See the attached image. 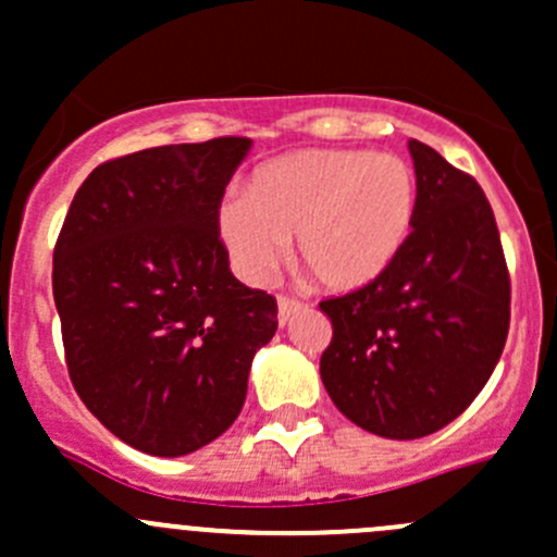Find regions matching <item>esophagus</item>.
Listing matches in <instances>:
<instances>
[{"mask_svg": "<svg viewBox=\"0 0 557 557\" xmlns=\"http://www.w3.org/2000/svg\"><path fill=\"white\" fill-rule=\"evenodd\" d=\"M302 308H305L302 302H296V299H288V296H280V299H277V321H280V326L288 324V321L294 319V315L299 313V310H302Z\"/></svg>", "mask_w": 557, "mask_h": 557, "instance_id": "34e87169", "label": "esophagus"}]
</instances>
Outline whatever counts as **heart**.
I'll return each instance as SVG.
<instances>
[{
	"label": "heart",
	"instance_id": "b5f03b06",
	"mask_svg": "<svg viewBox=\"0 0 557 557\" xmlns=\"http://www.w3.org/2000/svg\"><path fill=\"white\" fill-rule=\"evenodd\" d=\"M418 216L407 159L371 150L305 148L255 170L247 197L216 206V236L231 267L267 283L294 238L296 263L326 294L371 288L396 267Z\"/></svg>",
	"mask_w": 557,
	"mask_h": 557
}]
</instances>
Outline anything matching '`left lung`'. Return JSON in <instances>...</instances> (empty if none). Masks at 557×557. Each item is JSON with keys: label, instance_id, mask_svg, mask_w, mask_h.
Wrapping results in <instances>:
<instances>
[{"label": "left lung", "instance_id": "obj_1", "mask_svg": "<svg viewBox=\"0 0 557 557\" xmlns=\"http://www.w3.org/2000/svg\"><path fill=\"white\" fill-rule=\"evenodd\" d=\"M418 216L379 283L321 302L332 341L321 382L351 423L420 440L459 418L490 382L511 319L500 233L483 189L409 139Z\"/></svg>", "mask_w": 557, "mask_h": 557}]
</instances>
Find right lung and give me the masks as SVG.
<instances>
[{"label": "right lung", "instance_id": "1", "mask_svg": "<svg viewBox=\"0 0 557 557\" xmlns=\"http://www.w3.org/2000/svg\"><path fill=\"white\" fill-rule=\"evenodd\" d=\"M252 139L161 145L87 175L54 247V305L71 382L132 448L186 456L247 398L277 302L233 277L216 206Z\"/></svg>", "mask_w": 557, "mask_h": 557}]
</instances>
